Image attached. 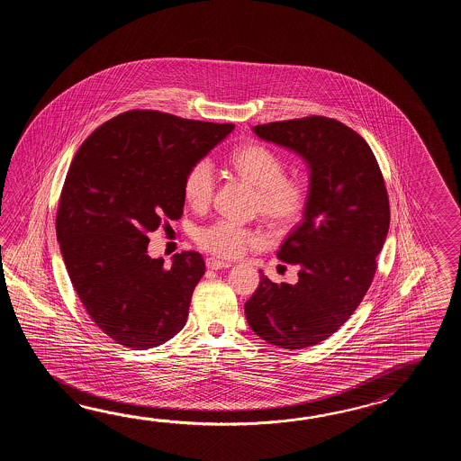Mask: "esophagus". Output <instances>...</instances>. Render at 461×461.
<instances>
[{
	"mask_svg": "<svg viewBox=\"0 0 461 461\" xmlns=\"http://www.w3.org/2000/svg\"><path fill=\"white\" fill-rule=\"evenodd\" d=\"M206 267L211 270H222V268H229L230 264L224 262V260H217L214 257H209L206 260Z\"/></svg>",
	"mask_w": 461,
	"mask_h": 461,
	"instance_id": "34e87169",
	"label": "esophagus"
}]
</instances>
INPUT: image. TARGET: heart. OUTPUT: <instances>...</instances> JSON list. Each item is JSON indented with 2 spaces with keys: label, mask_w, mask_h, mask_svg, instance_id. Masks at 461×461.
Segmentation results:
<instances>
[{
  "label": "heart",
  "mask_w": 461,
  "mask_h": 461,
  "mask_svg": "<svg viewBox=\"0 0 461 461\" xmlns=\"http://www.w3.org/2000/svg\"><path fill=\"white\" fill-rule=\"evenodd\" d=\"M235 173L257 187L255 206L272 224L288 227L294 224L306 209L310 187L303 177L285 175L286 159L272 148L252 143L237 148L230 155ZM216 191L214 169L207 158L193 163L183 179V194L189 206L204 209L211 204ZM197 244L209 254L235 258L249 247L267 244V235L252 227L221 219L197 232Z\"/></svg>",
  "instance_id": "b5f03b06"
}]
</instances>
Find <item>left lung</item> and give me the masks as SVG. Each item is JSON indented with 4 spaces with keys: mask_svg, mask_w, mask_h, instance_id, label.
<instances>
[{
    "mask_svg": "<svg viewBox=\"0 0 461 461\" xmlns=\"http://www.w3.org/2000/svg\"><path fill=\"white\" fill-rule=\"evenodd\" d=\"M254 131L300 153L312 181L303 219L278 250L280 260L300 267L298 282L260 275L245 316L267 343L303 349L336 333L363 302L389 230V196L371 147L334 118L272 122Z\"/></svg>",
    "mask_w": 461,
    "mask_h": 461,
    "instance_id": "1",
    "label": "left lung"
}]
</instances>
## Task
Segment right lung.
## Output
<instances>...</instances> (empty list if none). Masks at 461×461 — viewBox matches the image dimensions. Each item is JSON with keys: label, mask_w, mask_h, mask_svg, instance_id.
Listing matches in <instances>:
<instances>
[{"label": "right lung", "mask_w": 461, "mask_h": 461, "mask_svg": "<svg viewBox=\"0 0 461 461\" xmlns=\"http://www.w3.org/2000/svg\"><path fill=\"white\" fill-rule=\"evenodd\" d=\"M232 128L135 108L78 148L60 191L56 234L78 300L115 343L149 349L185 328L204 258L181 252L167 268L148 257V234L183 216L187 169Z\"/></svg>", "instance_id": "add662e5"}]
</instances>
